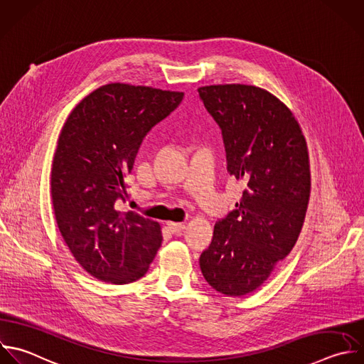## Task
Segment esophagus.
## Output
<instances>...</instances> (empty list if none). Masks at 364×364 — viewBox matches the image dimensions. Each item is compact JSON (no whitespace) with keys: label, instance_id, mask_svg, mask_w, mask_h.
Returning a JSON list of instances; mask_svg holds the SVG:
<instances>
[{"label":"esophagus","instance_id":"obj_1","mask_svg":"<svg viewBox=\"0 0 364 364\" xmlns=\"http://www.w3.org/2000/svg\"><path fill=\"white\" fill-rule=\"evenodd\" d=\"M168 228H169V230H171L173 235H181V233H182V230L185 229V223L171 222V223H168Z\"/></svg>","mask_w":364,"mask_h":364}]
</instances>
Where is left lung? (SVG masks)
Instances as JSON below:
<instances>
[{"label":"left lung","instance_id":"1","mask_svg":"<svg viewBox=\"0 0 364 364\" xmlns=\"http://www.w3.org/2000/svg\"><path fill=\"white\" fill-rule=\"evenodd\" d=\"M222 131L228 172L246 188L236 209L215 225L199 257L206 282L226 296L256 290L293 249L309 195V155L290 109L253 85L198 90Z\"/></svg>","mask_w":364,"mask_h":364}]
</instances>
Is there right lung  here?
<instances>
[{
    "label": "right lung",
    "instance_id": "1",
    "mask_svg": "<svg viewBox=\"0 0 364 364\" xmlns=\"http://www.w3.org/2000/svg\"><path fill=\"white\" fill-rule=\"evenodd\" d=\"M182 92L127 84L104 85L70 114L53 161L51 195L60 232L94 277L127 284L149 269L161 243L158 222L119 212L139 146L171 115Z\"/></svg>",
    "mask_w": 364,
    "mask_h": 364
}]
</instances>
